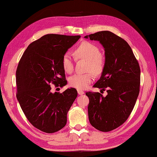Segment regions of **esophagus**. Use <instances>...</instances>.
<instances>
[{"label":"esophagus","mask_w":157,"mask_h":157,"mask_svg":"<svg viewBox=\"0 0 157 157\" xmlns=\"http://www.w3.org/2000/svg\"><path fill=\"white\" fill-rule=\"evenodd\" d=\"M77 92H78V95H83L84 94V91L81 90V89H77Z\"/></svg>","instance_id":"esophagus-1"}]
</instances>
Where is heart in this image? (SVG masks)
<instances>
[{"label":"heart","mask_w":157,"mask_h":157,"mask_svg":"<svg viewBox=\"0 0 157 157\" xmlns=\"http://www.w3.org/2000/svg\"><path fill=\"white\" fill-rule=\"evenodd\" d=\"M75 54L76 58L87 60V70L91 71L94 75H99L103 71L104 66V57L97 45L87 41L81 43L76 48ZM62 64L64 71L71 73L74 70V58L70 52L63 54ZM94 76L91 72L84 74L76 73L69 78V84L72 87L78 89H85L92 82Z\"/></svg>","instance_id":"obj_1"}]
</instances>
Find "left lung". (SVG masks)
Returning <instances> with one entry per match:
<instances>
[{
	"instance_id": "1",
	"label": "left lung",
	"mask_w": 157,
	"mask_h": 157,
	"mask_svg": "<svg viewBox=\"0 0 157 157\" xmlns=\"http://www.w3.org/2000/svg\"><path fill=\"white\" fill-rule=\"evenodd\" d=\"M85 38L99 41L104 47V69L94 87L106 89L108 93L105 97L86 93L89 120L98 130L110 132L125 122L133 109L140 92V66L129 44L111 32L100 31Z\"/></svg>"
}]
</instances>
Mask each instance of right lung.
<instances>
[{"mask_svg": "<svg viewBox=\"0 0 157 157\" xmlns=\"http://www.w3.org/2000/svg\"><path fill=\"white\" fill-rule=\"evenodd\" d=\"M80 38L44 35L28 45L19 62L16 96L28 120L43 132H58L66 125L67 114L77 97L75 88L62 94L51 92L50 84L66 85L62 57Z\"/></svg>", "mask_w": 157, "mask_h": 157, "instance_id": "right-lung-1", "label": "right lung"}]
</instances>
